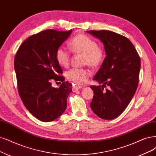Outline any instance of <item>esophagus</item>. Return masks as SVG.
Wrapping results in <instances>:
<instances>
[{
	"label": "esophagus",
	"mask_w": 156,
	"mask_h": 156,
	"mask_svg": "<svg viewBox=\"0 0 156 156\" xmlns=\"http://www.w3.org/2000/svg\"><path fill=\"white\" fill-rule=\"evenodd\" d=\"M82 86H79V85H76V86H74V87H73V91H76V90H80V89H82Z\"/></svg>",
	"instance_id": "1"
}]
</instances>
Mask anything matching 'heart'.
I'll list each match as a JSON object with an SVG mask.
<instances>
[{"mask_svg":"<svg viewBox=\"0 0 156 156\" xmlns=\"http://www.w3.org/2000/svg\"><path fill=\"white\" fill-rule=\"evenodd\" d=\"M71 50L76 53L84 54L83 63L92 67L100 66L104 61L105 54L104 49L94 39L84 34H78L73 37L69 43ZM56 59L59 64L66 67L70 62L71 55L66 48L60 47L56 51ZM90 76L88 69L73 68L66 73L67 78L77 85H82L87 83Z\"/></svg>","mask_w":156,"mask_h":156,"instance_id":"heart-1","label":"heart"}]
</instances>
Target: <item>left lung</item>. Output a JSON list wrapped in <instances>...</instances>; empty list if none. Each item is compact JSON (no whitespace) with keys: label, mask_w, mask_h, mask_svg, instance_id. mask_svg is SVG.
Listing matches in <instances>:
<instances>
[{"label":"left lung","mask_w":156,"mask_h":156,"mask_svg":"<svg viewBox=\"0 0 156 156\" xmlns=\"http://www.w3.org/2000/svg\"><path fill=\"white\" fill-rule=\"evenodd\" d=\"M87 32L100 40L106 54L94 78L101 86H90L94 96L90 106L100 118L113 119L125 111L136 93L140 58L134 45L124 36L106 30ZM106 85L108 89L105 91Z\"/></svg>","instance_id":"8db88e82"}]
</instances>
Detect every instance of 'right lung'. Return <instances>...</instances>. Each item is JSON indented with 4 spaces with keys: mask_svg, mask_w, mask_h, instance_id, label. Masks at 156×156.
Masks as SVG:
<instances>
[{
    "mask_svg": "<svg viewBox=\"0 0 156 156\" xmlns=\"http://www.w3.org/2000/svg\"><path fill=\"white\" fill-rule=\"evenodd\" d=\"M72 30H48L31 36L16 52L14 67L20 98L30 112L44 122L60 117L67 107L72 85L65 82L56 51L70 36ZM51 79L62 83L51 87Z\"/></svg>",
    "mask_w": 156,
    "mask_h": 156,
    "instance_id": "add662e5",
    "label": "right lung"
}]
</instances>
